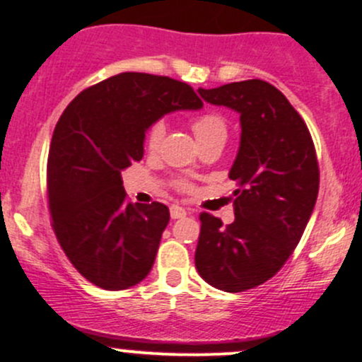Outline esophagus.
Returning a JSON list of instances; mask_svg holds the SVG:
<instances>
[{
	"instance_id": "1",
	"label": "esophagus",
	"mask_w": 362,
	"mask_h": 362,
	"mask_svg": "<svg viewBox=\"0 0 362 362\" xmlns=\"http://www.w3.org/2000/svg\"><path fill=\"white\" fill-rule=\"evenodd\" d=\"M170 215H171V218H184L185 215H187V210L182 206H178V204H173V206L170 208Z\"/></svg>"
}]
</instances>
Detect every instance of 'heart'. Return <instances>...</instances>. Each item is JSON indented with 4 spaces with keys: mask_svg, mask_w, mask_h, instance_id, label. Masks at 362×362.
Returning a JSON list of instances; mask_svg holds the SVG:
<instances>
[{
    "mask_svg": "<svg viewBox=\"0 0 362 362\" xmlns=\"http://www.w3.org/2000/svg\"><path fill=\"white\" fill-rule=\"evenodd\" d=\"M192 131H194L196 138H198V141L202 144V141L210 140V138L228 136V124H226V119L221 113L206 112L202 113V115H196L194 119H192ZM164 133H166V124H164L163 119L154 120V122L151 124V127H148L147 131V138H145L148 151H158L160 147V141H163L164 138ZM177 187L185 192L192 191V184L189 180H178Z\"/></svg>",
    "mask_w": 362,
    "mask_h": 362,
    "instance_id": "heart-1",
    "label": "heart"
}]
</instances>
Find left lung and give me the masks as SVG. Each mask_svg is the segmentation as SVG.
I'll return each instance as SVG.
<instances>
[{"instance_id":"left-lung-1","label":"left lung","mask_w":362,"mask_h":362,"mask_svg":"<svg viewBox=\"0 0 362 362\" xmlns=\"http://www.w3.org/2000/svg\"><path fill=\"white\" fill-rule=\"evenodd\" d=\"M204 101L240 113L242 138L229 178L235 222L203 211L196 269L226 293H243L276 275L291 257L319 194V163L305 120L264 80L198 89Z\"/></svg>"}]
</instances>
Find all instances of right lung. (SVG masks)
<instances>
[{
  "label": "right lung",
  "instance_id": "1",
  "mask_svg": "<svg viewBox=\"0 0 362 362\" xmlns=\"http://www.w3.org/2000/svg\"><path fill=\"white\" fill-rule=\"evenodd\" d=\"M202 107L185 82L127 71L87 87L63 112L50 144L47 198L61 249L90 284L122 291L148 275L170 210L127 203L120 173L144 158L154 120Z\"/></svg>",
  "mask_w": 362,
  "mask_h": 362
}]
</instances>
